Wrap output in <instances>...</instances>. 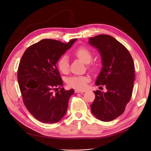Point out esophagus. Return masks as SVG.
I'll list each match as a JSON object with an SVG mask.
<instances>
[{"instance_id":"obj_1","label":"esophagus","mask_w":151,"mask_h":151,"mask_svg":"<svg viewBox=\"0 0 151 151\" xmlns=\"http://www.w3.org/2000/svg\"><path fill=\"white\" fill-rule=\"evenodd\" d=\"M75 93H81V92H84L85 91H80V90H78V89H76L75 91Z\"/></svg>"}]
</instances>
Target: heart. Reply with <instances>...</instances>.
Segmentation results:
<instances>
[{
	"label": "heart",
	"instance_id": "1",
	"mask_svg": "<svg viewBox=\"0 0 151 151\" xmlns=\"http://www.w3.org/2000/svg\"><path fill=\"white\" fill-rule=\"evenodd\" d=\"M73 54L75 57L78 58L84 63H90L92 59V53L88 48L84 46H80L75 50ZM58 67L61 72L65 73L69 68L68 59L66 55L61 57L58 62ZM90 68H94L95 65L92 63L89 67ZM89 81V78L87 76H72L67 80V84L69 86L73 88L82 90L86 88L87 84Z\"/></svg>",
	"mask_w": 151,
	"mask_h": 151
}]
</instances>
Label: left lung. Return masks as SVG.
<instances>
[{
	"mask_svg": "<svg viewBox=\"0 0 151 151\" xmlns=\"http://www.w3.org/2000/svg\"><path fill=\"white\" fill-rule=\"evenodd\" d=\"M89 43L97 49L101 58L103 67L96 84L105 85L107 89L106 92L93 91L92 113L101 121H111L124 112L130 100L134 80L133 60L128 50L110 35L91 37Z\"/></svg>",
	"mask_w": 151,
	"mask_h": 151,
	"instance_id": "obj_1",
	"label": "left lung"
}]
</instances>
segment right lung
Wrapping results in <instances>:
<instances>
[{
  "instance_id": "right-lung-1",
  "label": "right lung",
  "mask_w": 151,
  "mask_h": 151,
  "mask_svg": "<svg viewBox=\"0 0 151 151\" xmlns=\"http://www.w3.org/2000/svg\"><path fill=\"white\" fill-rule=\"evenodd\" d=\"M77 39L67 43L43 39L23 54L18 70V81L23 102L29 113L43 123H56L65 114L74 90L65 91L56 63Z\"/></svg>"
}]
</instances>
